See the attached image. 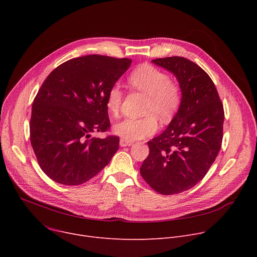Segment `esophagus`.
Returning a JSON list of instances; mask_svg holds the SVG:
<instances>
[{
    "instance_id": "obj_1",
    "label": "esophagus",
    "mask_w": 257,
    "mask_h": 257,
    "mask_svg": "<svg viewBox=\"0 0 257 257\" xmlns=\"http://www.w3.org/2000/svg\"><path fill=\"white\" fill-rule=\"evenodd\" d=\"M132 144H133V141H131V140H127L124 138L120 139V145L122 146V148H124V146H130Z\"/></svg>"
}]
</instances>
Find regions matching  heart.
<instances>
[{
  "label": "heart",
  "mask_w": 257,
  "mask_h": 257,
  "mask_svg": "<svg viewBox=\"0 0 257 257\" xmlns=\"http://www.w3.org/2000/svg\"><path fill=\"white\" fill-rule=\"evenodd\" d=\"M129 83L149 96L143 118H126L114 125V132L127 140H138L154 135L158 129L156 115L161 121L168 122L174 116L181 102L180 88L170 81L165 72L151 66L142 65L129 77ZM123 93L120 85L114 84L106 94V107L117 115L122 103Z\"/></svg>",
  "instance_id": "obj_1"
}]
</instances>
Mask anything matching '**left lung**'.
I'll list each match as a JSON object with an SVG mask.
<instances>
[{
	"label": "left lung",
	"mask_w": 257,
	"mask_h": 257,
	"mask_svg": "<svg viewBox=\"0 0 257 257\" xmlns=\"http://www.w3.org/2000/svg\"><path fill=\"white\" fill-rule=\"evenodd\" d=\"M176 76L181 102L166 130L148 142L140 167L145 182L164 195L194 187L214 162L223 140L224 106L214 83L198 65L183 57L152 61Z\"/></svg>",
	"instance_id": "obj_1"
}]
</instances>
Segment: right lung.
<instances>
[{
    "instance_id": "obj_1",
    "label": "right lung",
    "mask_w": 257,
    "mask_h": 257,
    "mask_svg": "<svg viewBox=\"0 0 257 257\" xmlns=\"http://www.w3.org/2000/svg\"><path fill=\"white\" fill-rule=\"evenodd\" d=\"M130 59L88 55L58 66L36 94L30 141L40 167L53 181L80 185L100 172L119 150V137L90 138L109 128L106 94Z\"/></svg>"
}]
</instances>
